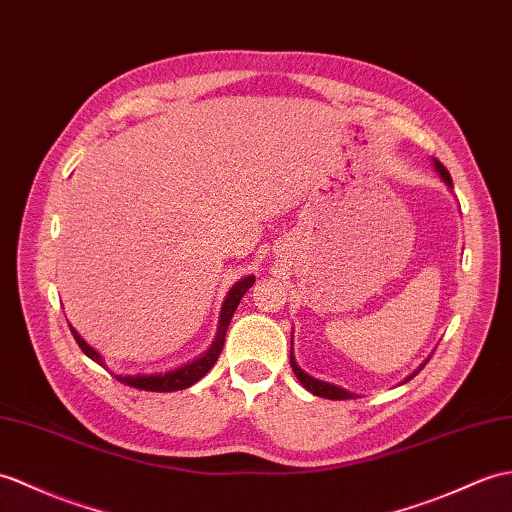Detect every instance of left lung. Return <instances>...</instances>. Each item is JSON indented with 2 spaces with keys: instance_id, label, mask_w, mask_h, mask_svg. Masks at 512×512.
I'll return each mask as SVG.
<instances>
[{
  "instance_id": "8db88e82",
  "label": "left lung",
  "mask_w": 512,
  "mask_h": 512,
  "mask_svg": "<svg viewBox=\"0 0 512 512\" xmlns=\"http://www.w3.org/2000/svg\"><path fill=\"white\" fill-rule=\"evenodd\" d=\"M434 165H436L438 174L443 176V181L451 187V176H449L445 165H443L441 161H436V159H434ZM290 366H292V371H294L296 379H299V382H301L307 390H310L312 395H316V397H325V399H351V397H355L353 392H349V390H344V388L334 386V384H327V382H320V379H314V377H310L307 373H303L301 368L296 366V362H294V358H292V351H290Z\"/></svg>"
}]
</instances>
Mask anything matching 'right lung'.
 <instances>
[{
    "label": "right lung",
    "instance_id": "obj_1",
    "mask_svg": "<svg viewBox=\"0 0 512 512\" xmlns=\"http://www.w3.org/2000/svg\"><path fill=\"white\" fill-rule=\"evenodd\" d=\"M255 283V277H244L242 281H237L233 285V290L229 292L227 301H224L222 305V314H220V327H218V336H216V342H213V347L202 355V358L194 360L192 364H185L181 368H176V371H170L165 375H137V377H122V375H115L117 379H120L122 384L130 386V388H139V390H150V392H174V390H183V388H189L192 384H196L200 377H205L213 364L218 362L220 353H222V347H224V336H227V329H229V323L233 318V312L237 310V305H240L242 296L246 294V290L251 288V285ZM71 334H74L78 347L82 349V353L89 355V358L93 362L102 364V358L98 353H95L89 344L82 340L78 336V331L74 327H69Z\"/></svg>",
    "mask_w": 512,
    "mask_h": 512
}]
</instances>
